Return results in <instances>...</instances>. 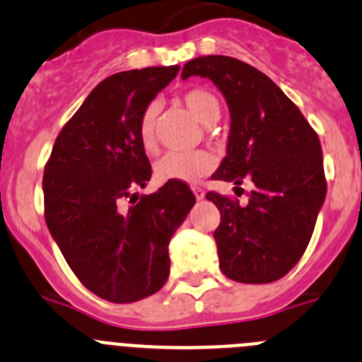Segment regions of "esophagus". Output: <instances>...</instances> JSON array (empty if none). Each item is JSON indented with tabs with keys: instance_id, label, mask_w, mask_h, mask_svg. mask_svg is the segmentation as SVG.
Wrapping results in <instances>:
<instances>
[{
	"instance_id": "obj_1",
	"label": "esophagus",
	"mask_w": 362,
	"mask_h": 362,
	"mask_svg": "<svg viewBox=\"0 0 362 362\" xmlns=\"http://www.w3.org/2000/svg\"><path fill=\"white\" fill-rule=\"evenodd\" d=\"M194 196H196V199L197 201H201V199H204V190L203 188H194Z\"/></svg>"
}]
</instances>
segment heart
<instances>
[{"instance_id":"heart-1","label":"heart","mask_w":362,"mask_h":362,"mask_svg":"<svg viewBox=\"0 0 362 362\" xmlns=\"http://www.w3.org/2000/svg\"><path fill=\"white\" fill-rule=\"evenodd\" d=\"M183 103L192 116L206 127H212L221 117V105L212 92L204 88H192L185 92ZM159 105L150 103L139 121V139L145 150L156 148V130H158ZM216 166V158L204 150L196 152H168L156 165V175L161 181H179V183H199Z\"/></svg>"}]
</instances>
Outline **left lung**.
Returning a JSON list of instances; mask_svg holds the SVG:
<instances>
[{
  "label": "left lung",
  "mask_w": 362,
  "mask_h": 362,
  "mask_svg": "<svg viewBox=\"0 0 362 362\" xmlns=\"http://www.w3.org/2000/svg\"><path fill=\"white\" fill-rule=\"evenodd\" d=\"M209 78L230 110L226 156L212 179L254 190L246 206L209 192L221 212L214 232L219 268L238 283L281 279L305 254L326 197L317 134L268 76L228 56H203L181 78Z\"/></svg>",
  "instance_id": "1"
}]
</instances>
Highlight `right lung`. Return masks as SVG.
Instances as JSON below:
<instances>
[{"mask_svg":"<svg viewBox=\"0 0 362 362\" xmlns=\"http://www.w3.org/2000/svg\"><path fill=\"white\" fill-rule=\"evenodd\" d=\"M179 65L117 72L86 95L45 166V221L69 267L110 303L145 299L168 279V243L196 197L168 181L137 199L152 168L139 121ZM131 197L132 207H123ZM136 201L132 202V197Z\"/></svg>","mask_w":362,"mask_h":362,"instance_id":"right-lung-1","label":"right lung"}]
</instances>
